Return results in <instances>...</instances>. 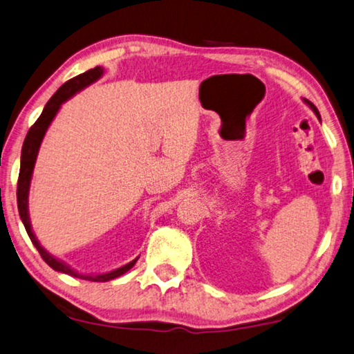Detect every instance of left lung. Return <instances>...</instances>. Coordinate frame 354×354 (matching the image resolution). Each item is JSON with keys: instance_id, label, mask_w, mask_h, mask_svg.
<instances>
[{"instance_id": "1", "label": "left lung", "mask_w": 354, "mask_h": 354, "mask_svg": "<svg viewBox=\"0 0 354 354\" xmlns=\"http://www.w3.org/2000/svg\"><path fill=\"white\" fill-rule=\"evenodd\" d=\"M303 101H305V102H306V104L309 105V107H311V110L314 111V113H315V116H317V118H319V120H320V113H319V110H317V109H315V105H314L313 102H309V101H308V99H303Z\"/></svg>"}]
</instances>
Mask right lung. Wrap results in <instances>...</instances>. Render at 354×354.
Segmentation results:
<instances>
[{"label": "right lung", "mask_w": 354, "mask_h": 354, "mask_svg": "<svg viewBox=\"0 0 354 354\" xmlns=\"http://www.w3.org/2000/svg\"><path fill=\"white\" fill-rule=\"evenodd\" d=\"M102 74H104V68H101V66H96V68H93V70L79 74V76L70 79L68 82L62 85L60 88L55 91V95L49 99L48 104L45 105V109H43V111H41V115L39 116V120L34 122V126L29 129L26 138H24L23 149H21L20 176H18V185H17L18 213H20V218H21L24 228H26L28 236L30 238V241H32V244L35 245V249L39 250L41 258L45 259V263L49 266V268H53L57 272H62V274H66V275H71L76 278H82V280H88V281H110V280H113V278L121 277L122 274H126L127 270L133 268L136 259L138 258H135L133 261L127 263L126 266H122V268L105 272V274H99V275L79 274V272L71 269L66 263L60 261V259L53 257L51 253L46 252L40 245L39 239L35 238V234L32 232V227H30V219H29V212H28V197H29V188H30V178H32L35 160H37V155H39V149H40V145L43 141V136H45L48 127L51 126V122L55 118V115H57V111L62 107V104L68 101L70 97H73L77 91L84 90L85 86H88L93 82H96V80L101 77Z\"/></svg>", "instance_id": "obj_1"}]
</instances>
